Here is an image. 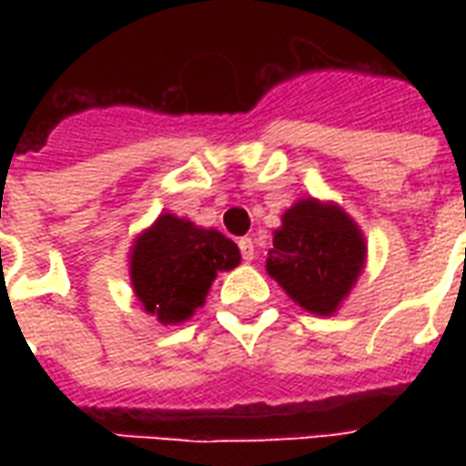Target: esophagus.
Listing matches in <instances>:
<instances>
[{
    "label": "esophagus",
    "mask_w": 466,
    "mask_h": 466,
    "mask_svg": "<svg viewBox=\"0 0 466 466\" xmlns=\"http://www.w3.org/2000/svg\"><path fill=\"white\" fill-rule=\"evenodd\" d=\"M239 248H241V258H244V261H247V263L254 261L256 247H254V241H251V237H241Z\"/></svg>",
    "instance_id": "obj_1"
}]
</instances>
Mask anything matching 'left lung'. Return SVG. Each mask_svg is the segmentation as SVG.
Listing matches in <instances>:
<instances>
[{
  "label": "left lung",
  "mask_w": 466,
  "mask_h": 466,
  "mask_svg": "<svg viewBox=\"0 0 466 466\" xmlns=\"http://www.w3.org/2000/svg\"><path fill=\"white\" fill-rule=\"evenodd\" d=\"M273 229L266 270L288 298L317 317H333L358 283L368 241L339 203L299 198Z\"/></svg>",
  "instance_id": "1"
}]
</instances>
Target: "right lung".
Masks as SVG:
<instances>
[{
    "label": "right lung",
    "mask_w": 466,
    "mask_h": 466,
    "mask_svg": "<svg viewBox=\"0 0 466 466\" xmlns=\"http://www.w3.org/2000/svg\"><path fill=\"white\" fill-rule=\"evenodd\" d=\"M239 247L225 234L161 212L135 237L127 273L142 309L164 326L183 324L205 305L219 270L237 268Z\"/></svg>",
    "instance_id": "obj_1"
}]
</instances>
